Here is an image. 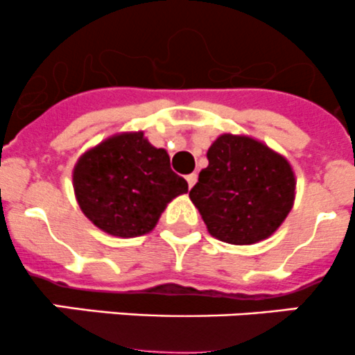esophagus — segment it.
<instances>
[{"label": "esophagus", "mask_w": 355, "mask_h": 355, "mask_svg": "<svg viewBox=\"0 0 355 355\" xmlns=\"http://www.w3.org/2000/svg\"><path fill=\"white\" fill-rule=\"evenodd\" d=\"M185 178H187V184H189V187H194V184H196V182H198V175H196V173H191V175H187V177H185Z\"/></svg>", "instance_id": "obj_1"}]
</instances>
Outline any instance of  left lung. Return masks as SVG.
Returning a JSON list of instances; mask_svg holds the SVG:
<instances>
[{"mask_svg":"<svg viewBox=\"0 0 355 355\" xmlns=\"http://www.w3.org/2000/svg\"><path fill=\"white\" fill-rule=\"evenodd\" d=\"M207 168L189 198L207 232L227 244H256L284 223L293 206L288 161L263 142L223 134L207 149Z\"/></svg>","mask_w":355,"mask_h":355,"instance_id":"left-lung-1","label":"left lung"}]
</instances>
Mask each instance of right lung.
Returning a JSON list of instances; mask_svg holds the SVG:
<instances>
[{"instance_id": "1", "label": "right lung", "mask_w": 355, "mask_h": 355, "mask_svg": "<svg viewBox=\"0 0 355 355\" xmlns=\"http://www.w3.org/2000/svg\"><path fill=\"white\" fill-rule=\"evenodd\" d=\"M73 189L85 216L106 234L139 237L156 227L166 204L189 185L170 168V156L142 132L106 139L80 156Z\"/></svg>"}]
</instances>
